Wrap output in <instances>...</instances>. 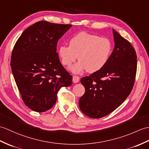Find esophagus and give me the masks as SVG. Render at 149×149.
<instances>
[{
	"label": "esophagus",
	"instance_id": "esophagus-1",
	"mask_svg": "<svg viewBox=\"0 0 149 149\" xmlns=\"http://www.w3.org/2000/svg\"><path fill=\"white\" fill-rule=\"evenodd\" d=\"M79 80H80V77L77 75H73V82L74 83H77Z\"/></svg>",
	"mask_w": 149,
	"mask_h": 149
}]
</instances>
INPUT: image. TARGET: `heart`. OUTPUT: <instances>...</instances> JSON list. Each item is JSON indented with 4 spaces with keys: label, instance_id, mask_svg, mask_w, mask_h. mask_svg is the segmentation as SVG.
Masks as SVG:
<instances>
[{
    "label": "heart",
    "instance_id": "b5f03b06",
    "mask_svg": "<svg viewBox=\"0 0 149 149\" xmlns=\"http://www.w3.org/2000/svg\"><path fill=\"white\" fill-rule=\"evenodd\" d=\"M112 49V42L107 38L81 32L71 38L69 46H60L58 54L61 63L67 68L77 57L79 61L71 68L73 72L78 73L86 69L89 73H94L106 65Z\"/></svg>",
    "mask_w": 149,
    "mask_h": 149
}]
</instances>
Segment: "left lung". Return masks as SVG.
I'll list each match as a JSON object with an SVG mask.
<instances>
[{
	"label": "left lung",
	"instance_id": "8db88e82",
	"mask_svg": "<svg viewBox=\"0 0 149 149\" xmlns=\"http://www.w3.org/2000/svg\"><path fill=\"white\" fill-rule=\"evenodd\" d=\"M113 33L115 47L106 65L81 79L85 93L79 99V107L91 118H101L121 105L132 91L135 80L136 51L115 30Z\"/></svg>",
	"mask_w": 149,
	"mask_h": 149
}]
</instances>
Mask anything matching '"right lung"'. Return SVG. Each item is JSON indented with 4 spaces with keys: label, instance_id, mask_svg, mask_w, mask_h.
<instances>
[{
    "label": "right lung",
    "instance_id": "add662e5",
    "mask_svg": "<svg viewBox=\"0 0 149 149\" xmlns=\"http://www.w3.org/2000/svg\"><path fill=\"white\" fill-rule=\"evenodd\" d=\"M72 26L40 21L24 31L14 46L11 66L25 104L44 112L55 104L61 87L72 84L56 53L58 40Z\"/></svg>",
    "mask_w": 149,
    "mask_h": 149
}]
</instances>
